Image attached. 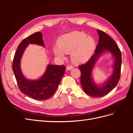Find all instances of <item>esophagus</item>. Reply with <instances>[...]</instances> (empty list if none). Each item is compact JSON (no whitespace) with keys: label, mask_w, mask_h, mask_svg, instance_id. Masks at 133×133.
I'll return each instance as SVG.
<instances>
[{"label":"esophagus","mask_w":133,"mask_h":133,"mask_svg":"<svg viewBox=\"0 0 133 133\" xmlns=\"http://www.w3.org/2000/svg\"><path fill=\"white\" fill-rule=\"evenodd\" d=\"M73 69V66H72V65H68L66 67V69L68 70H70Z\"/></svg>","instance_id":"34e87169"}]
</instances>
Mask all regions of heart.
Returning <instances> with one entry per match:
<instances>
[{
  "instance_id": "1",
  "label": "heart",
  "mask_w": 133,
  "mask_h": 133,
  "mask_svg": "<svg viewBox=\"0 0 133 133\" xmlns=\"http://www.w3.org/2000/svg\"><path fill=\"white\" fill-rule=\"evenodd\" d=\"M58 47H54L56 57L64 58V53H70L72 62L81 64L87 62L93 54L96 43L95 39L84 31H74L63 34L58 39Z\"/></svg>"
}]
</instances>
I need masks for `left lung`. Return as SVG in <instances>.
I'll list each match as a JSON object with an SVG mask.
<instances>
[{
    "mask_svg": "<svg viewBox=\"0 0 133 133\" xmlns=\"http://www.w3.org/2000/svg\"><path fill=\"white\" fill-rule=\"evenodd\" d=\"M99 39L95 53L88 62L79 66L81 71L80 83L84 92L93 97H102L108 94L116 86L120 77L122 54L114 41L105 32L97 30ZM110 52L114 58L112 75L103 83L97 84L92 76V71L98 59L103 54Z\"/></svg>",
    "mask_w": 133,
    "mask_h": 133,
    "instance_id": "8db88e82",
    "label": "left lung"
}]
</instances>
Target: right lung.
I'll use <instances>...</instances> for the list:
<instances>
[{"label": "right lung", "instance_id": "right-lung-1", "mask_svg": "<svg viewBox=\"0 0 133 133\" xmlns=\"http://www.w3.org/2000/svg\"><path fill=\"white\" fill-rule=\"evenodd\" d=\"M31 44L45 46L41 32H37L24 39L16 51L12 68L18 85L23 94L35 100H44L50 98L57 90L65 70L64 65L48 64L42 76L37 79H28L23 75L21 61L24 52Z\"/></svg>", "mask_w": 133, "mask_h": 133}]
</instances>
